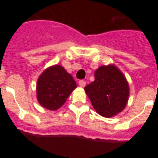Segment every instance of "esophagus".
<instances>
[{
    "label": "esophagus",
    "mask_w": 158,
    "mask_h": 158,
    "mask_svg": "<svg viewBox=\"0 0 158 158\" xmlns=\"http://www.w3.org/2000/svg\"><path fill=\"white\" fill-rule=\"evenodd\" d=\"M78 83H79V85H80L81 87H85L86 85L85 81H84V80H80Z\"/></svg>",
    "instance_id": "34e87169"
}]
</instances>
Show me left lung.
I'll return each mask as SVG.
<instances>
[{"label":"left lung","mask_w":158,"mask_h":158,"mask_svg":"<svg viewBox=\"0 0 158 158\" xmlns=\"http://www.w3.org/2000/svg\"><path fill=\"white\" fill-rule=\"evenodd\" d=\"M95 81L85 87L94 109L110 118L122 111L129 96V86L119 69L113 65L100 66L95 72Z\"/></svg>","instance_id":"8db88e82"}]
</instances>
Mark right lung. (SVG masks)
Instances as JSON below:
<instances>
[{
    "label": "right lung",
    "instance_id": "1",
    "mask_svg": "<svg viewBox=\"0 0 158 158\" xmlns=\"http://www.w3.org/2000/svg\"><path fill=\"white\" fill-rule=\"evenodd\" d=\"M77 84L73 77L61 65H53L40 75L37 81L38 101L48 110L62 107Z\"/></svg>",
    "mask_w": 158,
    "mask_h": 158
}]
</instances>
